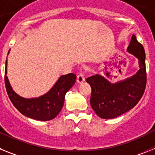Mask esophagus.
Returning a JSON list of instances; mask_svg holds the SVG:
<instances>
[{
	"label": "esophagus",
	"mask_w": 155,
	"mask_h": 155,
	"mask_svg": "<svg viewBox=\"0 0 155 155\" xmlns=\"http://www.w3.org/2000/svg\"><path fill=\"white\" fill-rule=\"evenodd\" d=\"M85 81V76H84V74L83 73H80L78 75V78H77V81H78V83H82L83 81Z\"/></svg>",
	"instance_id": "obj_1"
}]
</instances>
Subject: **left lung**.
I'll return each instance as SVG.
<instances>
[{"label": "left lung", "mask_w": 155, "mask_h": 155, "mask_svg": "<svg viewBox=\"0 0 155 155\" xmlns=\"http://www.w3.org/2000/svg\"><path fill=\"white\" fill-rule=\"evenodd\" d=\"M127 51L138 59L139 70L124 80L111 83L100 74L86 79L91 85L90 104L100 118L113 119L121 116L135 106L144 92L147 75L143 47L133 35Z\"/></svg>", "instance_id": "left-lung-1"}]
</instances>
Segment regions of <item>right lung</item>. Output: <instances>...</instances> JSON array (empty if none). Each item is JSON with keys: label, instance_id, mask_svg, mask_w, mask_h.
<instances>
[{"label": "right lung", "instance_id": "add662e5", "mask_svg": "<svg viewBox=\"0 0 155 155\" xmlns=\"http://www.w3.org/2000/svg\"><path fill=\"white\" fill-rule=\"evenodd\" d=\"M7 66L8 60L5 66V86L15 107L22 115L33 120L48 121L55 118L62 109L66 93L76 82V75L72 73L62 75L46 94L37 98H26L20 96L13 90L7 76Z\"/></svg>", "mask_w": 155, "mask_h": 155}]
</instances>
